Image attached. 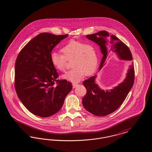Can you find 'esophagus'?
I'll return each mask as SVG.
<instances>
[{
    "mask_svg": "<svg viewBox=\"0 0 152 152\" xmlns=\"http://www.w3.org/2000/svg\"><path fill=\"white\" fill-rule=\"evenodd\" d=\"M72 86L73 88H75L77 87V86H79V84H76V83H73L72 84Z\"/></svg>",
    "mask_w": 152,
    "mask_h": 152,
    "instance_id": "esophagus-1",
    "label": "esophagus"
}]
</instances>
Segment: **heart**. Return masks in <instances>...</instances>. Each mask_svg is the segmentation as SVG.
<instances>
[{
	"label": "heart",
	"instance_id": "b5f03b06",
	"mask_svg": "<svg viewBox=\"0 0 152 152\" xmlns=\"http://www.w3.org/2000/svg\"><path fill=\"white\" fill-rule=\"evenodd\" d=\"M61 51L63 54L52 52L51 61L57 70L65 72L68 60H72V68L63 76L64 79L79 82L85 75L93 74L98 66L99 54L94 45L72 40L65 44Z\"/></svg>",
	"mask_w": 152,
	"mask_h": 152
}]
</instances>
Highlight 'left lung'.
Here are the masks:
<instances>
[{
	"label": "left lung",
	"instance_id": "8db88e82",
	"mask_svg": "<svg viewBox=\"0 0 152 152\" xmlns=\"http://www.w3.org/2000/svg\"><path fill=\"white\" fill-rule=\"evenodd\" d=\"M106 31H101L87 37L97 44L103 54L99 70L107 57V40L109 44V51L115 52L122 60H132L133 58L129 48L118 37L110 35ZM96 76L83 81V85L87 89V94L83 98L84 108L91 113L97 116H105L115 112L125 100L134 81V68L133 62L130 66L126 79L122 83L110 91H104L96 84Z\"/></svg>",
	"mask_w": 152,
	"mask_h": 152
}]
</instances>
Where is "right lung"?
I'll return each instance as SVG.
<instances>
[{
  "instance_id": "right-lung-1",
  "label": "right lung",
  "mask_w": 152,
  "mask_h": 152,
  "mask_svg": "<svg viewBox=\"0 0 152 152\" xmlns=\"http://www.w3.org/2000/svg\"><path fill=\"white\" fill-rule=\"evenodd\" d=\"M68 35L41 33L22 48L16 58V94L24 107L36 116L48 117L57 113L72 89L70 82L58 80L51 61L52 50Z\"/></svg>"
}]
</instances>
